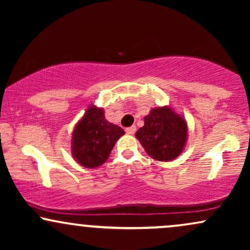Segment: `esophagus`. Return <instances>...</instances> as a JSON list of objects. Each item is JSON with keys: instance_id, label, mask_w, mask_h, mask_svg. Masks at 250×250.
<instances>
[{"instance_id": "1", "label": "esophagus", "mask_w": 250, "mask_h": 250, "mask_svg": "<svg viewBox=\"0 0 250 250\" xmlns=\"http://www.w3.org/2000/svg\"><path fill=\"white\" fill-rule=\"evenodd\" d=\"M135 131H136V127H135V125H131V127L125 129V133L129 134V135L135 134Z\"/></svg>"}]
</instances>
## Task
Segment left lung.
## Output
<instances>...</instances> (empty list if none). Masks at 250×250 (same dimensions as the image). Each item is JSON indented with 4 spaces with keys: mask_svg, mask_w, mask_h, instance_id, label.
Segmentation results:
<instances>
[{
    "mask_svg": "<svg viewBox=\"0 0 250 250\" xmlns=\"http://www.w3.org/2000/svg\"><path fill=\"white\" fill-rule=\"evenodd\" d=\"M147 154L162 162L173 161L185 148L188 139V125L169 105L151 109L145 116V125L135 134Z\"/></svg>",
    "mask_w": 250,
    "mask_h": 250,
    "instance_id": "left-lung-1",
    "label": "left lung"
}]
</instances>
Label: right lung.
<instances>
[{
  "label": "right lung",
  "mask_w": 250,
  "mask_h": 250,
  "mask_svg": "<svg viewBox=\"0 0 250 250\" xmlns=\"http://www.w3.org/2000/svg\"><path fill=\"white\" fill-rule=\"evenodd\" d=\"M122 135L121 127L105 120L104 109L90 105L73 130L71 154L82 167L97 168L107 161Z\"/></svg>",
  "instance_id": "add662e5"
}]
</instances>
